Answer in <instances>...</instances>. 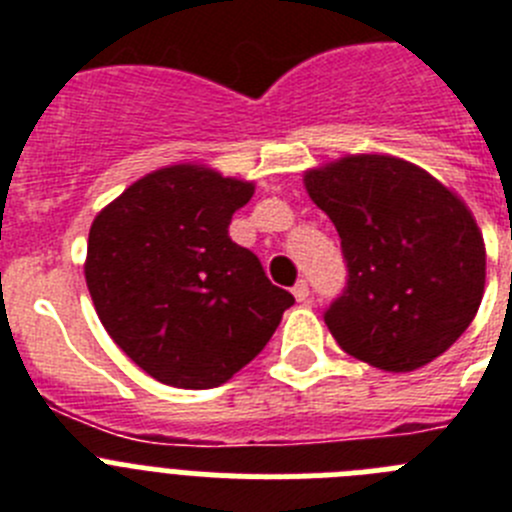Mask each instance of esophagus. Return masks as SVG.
<instances>
[{
    "label": "esophagus",
    "mask_w": 512,
    "mask_h": 512,
    "mask_svg": "<svg viewBox=\"0 0 512 512\" xmlns=\"http://www.w3.org/2000/svg\"><path fill=\"white\" fill-rule=\"evenodd\" d=\"M292 295H295L297 302H307L310 300V287H307V282H297L295 287H292Z\"/></svg>",
    "instance_id": "34e87169"
}]
</instances>
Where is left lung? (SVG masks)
<instances>
[{"instance_id":"obj_1","label":"left lung","mask_w":512,"mask_h":512,"mask_svg":"<svg viewBox=\"0 0 512 512\" xmlns=\"http://www.w3.org/2000/svg\"><path fill=\"white\" fill-rule=\"evenodd\" d=\"M302 182L348 266L346 292L325 312L338 346L392 374L438 359L485 295V238L467 202L390 153H351Z\"/></svg>"}]
</instances>
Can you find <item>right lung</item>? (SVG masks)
<instances>
[{
	"label": "right lung",
	"instance_id": "add662e5",
	"mask_svg": "<svg viewBox=\"0 0 512 512\" xmlns=\"http://www.w3.org/2000/svg\"><path fill=\"white\" fill-rule=\"evenodd\" d=\"M253 189L189 161L140 176L94 217L84 261L94 310L158 382L220 387L261 354L295 305L230 241L233 212Z\"/></svg>",
	"mask_w": 512,
	"mask_h": 512
}]
</instances>
